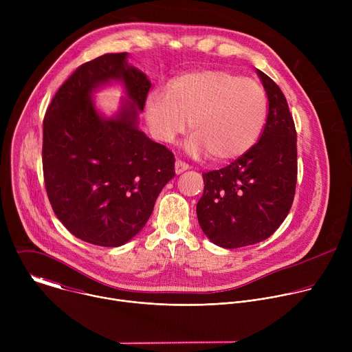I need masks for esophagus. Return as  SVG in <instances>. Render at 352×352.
Returning a JSON list of instances; mask_svg holds the SVG:
<instances>
[{
  "instance_id": "34e87169",
  "label": "esophagus",
  "mask_w": 352,
  "mask_h": 352,
  "mask_svg": "<svg viewBox=\"0 0 352 352\" xmlns=\"http://www.w3.org/2000/svg\"><path fill=\"white\" fill-rule=\"evenodd\" d=\"M188 168H189V166H188L186 163H184V162H181V160H177V162H175V167H174L175 174H182V173L186 171Z\"/></svg>"
}]
</instances>
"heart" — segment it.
<instances>
[{"label": "heart", "mask_w": 352, "mask_h": 352, "mask_svg": "<svg viewBox=\"0 0 352 352\" xmlns=\"http://www.w3.org/2000/svg\"><path fill=\"white\" fill-rule=\"evenodd\" d=\"M152 135L173 143L190 120L195 133L186 143L193 157L212 155L231 162L255 146L262 135L267 100L259 83L226 71H197L182 75L171 87H157L144 102Z\"/></svg>", "instance_id": "heart-1"}]
</instances>
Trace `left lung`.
<instances>
[{
    "label": "left lung",
    "instance_id": "1",
    "mask_svg": "<svg viewBox=\"0 0 352 352\" xmlns=\"http://www.w3.org/2000/svg\"><path fill=\"white\" fill-rule=\"evenodd\" d=\"M269 100L258 143L221 170L204 173L196 205L200 228L227 249L269 238L287 217L296 185V131L281 89L256 69Z\"/></svg>",
    "mask_w": 352,
    "mask_h": 352
}]
</instances>
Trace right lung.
<instances>
[{"mask_svg":"<svg viewBox=\"0 0 352 352\" xmlns=\"http://www.w3.org/2000/svg\"><path fill=\"white\" fill-rule=\"evenodd\" d=\"M128 53L104 54L80 65L58 89L43 121V173L52 208L76 238L121 246L152 216L174 178V155L139 129L150 80L129 65ZM121 82L127 98L111 119L91 96Z\"/></svg>","mask_w":352,"mask_h":352,"instance_id":"obj_1","label":"right lung"}]
</instances>
